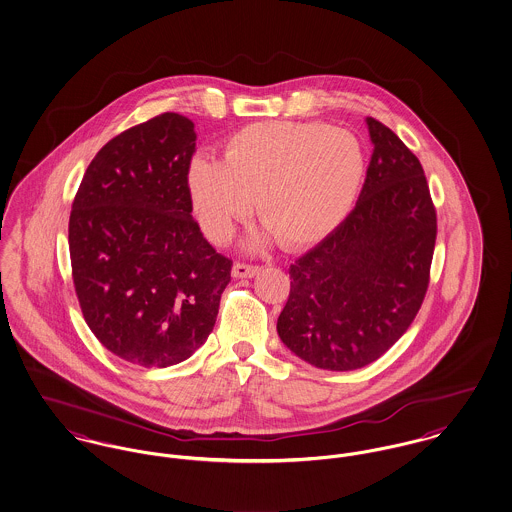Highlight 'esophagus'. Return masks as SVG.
I'll list each match as a JSON object with an SVG mask.
<instances>
[{"instance_id": "obj_1", "label": "esophagus", "mask_w": 512, "mask_h": 512, "mask_svg": "<svg viewBox=\"0 0 512 512\" xmlns=\"http://www.w3.org/2000/svg\"><path fill=\"white\" fill-rule=\"evenodd\" d=\"M258 271H260V266H254V264L237 262V264L233 266V275H235V277H254Z\"/></svg>"}]
</instances>
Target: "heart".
<instances>
[{
  "label": "heart",
  "mask_w": 512,
  "mask_h": 512,
  "mask_svg": "<svg viewBox=\"0 0 512 512\" xmlns=\"http://www.w3.org/2000/svg\"><path fill=\"white\" fill-rule=\"evenodd\" d=\"M364 152L347 131L316 121L252 123L231 136L225 162L189 163L190 202L216 243L258 217L283 248L318 243L349 216L364 181Z\"/></svg>",
  "instance_id": "obj_1"
}]
</instances>
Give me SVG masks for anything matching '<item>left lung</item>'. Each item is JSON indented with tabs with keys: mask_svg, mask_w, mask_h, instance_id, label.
<instances>
[{
	"mask_svg": "<svg viewBox=\"0 0 512 512\" xmlns=\"http://www.w3.org/2000/svg\"><path fill=\"white\" fill-rule=\"evenodd\" d=\"M366 123L374 154L358 202L291 264L277 320L296 356L333 372L364 368L401 339L428 291L437 237L422 163L389 127Z\"/></svg>",
	"mask_w": 512,
	"mask_h": 512,
	"instance_id": "obj_1",
	"label": "left lung"
}]
</instances>
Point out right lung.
Listing matches in <instances>:
<instances>
[{
  "label": "right lung",
  "mask_w": 512,
  "mask_h": 512,
  "mask_svg": "<svg viewBox=\"0 0 512 512\" xmlns=\"http://www.w3.org/2000/svg\"><path fill=\"white\" fill-rule=\"evenodd\" d=\"M194 152V123L167 111L111 138L73 200L82 316L106 349L142 368L179 364L202 347L231 281L233 262L190 216Z\"/></svg>",
  "instance_id": "obj_1"
}]
</instances>
